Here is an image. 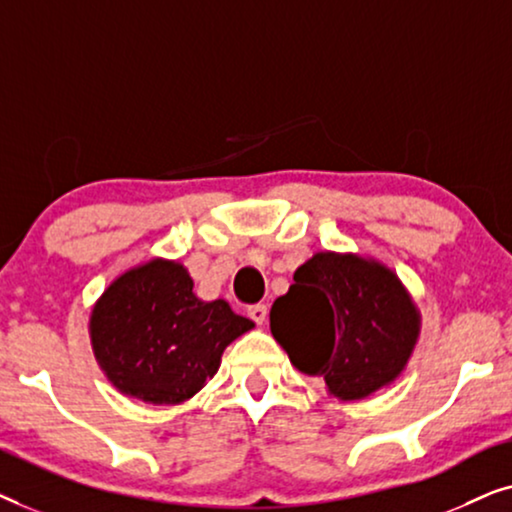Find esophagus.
<instances>
[{"label":"esophagus","instance_id":"esophagus-1","mask_svg":"<svg viewBox=\"0 0 512 512\" xmlns=\"http://www.w3.org/2000/svg\"><path fill=\"white\" fill-rule=\"evenodd\" d=\"M249 319H254L256 324H265V319H268V305L263 303H256V305H249Z\"/></svg>","mask_w":512,"mask_h":512}]
</instances>
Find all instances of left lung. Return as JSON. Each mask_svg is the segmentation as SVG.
<instances>
[{
  "label": "left lung",
  "mask_w": 512,
  "mask_h": 512,
  "mask_svg": "<svg viewBox=\"0 0 512 512\" xmlns=\"http://www.w3.org/2000/svg\"><path fill=\"white\" fill-rule=\"evenodd\" d=\"M270 331L300 373L324 377L340 401H359L408 366L419 312L387 265L319 251L275 300Z\"/></svg>",
  "instance_id": "left-lung-1"
}]
</instances>
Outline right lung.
<instances>
[{"label":"right lung","mask_w":512,"mask_h":512,"mask_svg":"<svg viewBox=\"0 0 512 512\" xmlns=\"http://www.w3.org/2000/svg\"><path fill=\"white\" fill-rule=\"evenodd\" d=\"M254 321L226 300L205 303L177 261L153 258L109 284L90 314V342L109 382L125 396L177 405L198 394L230 342Z\"/></svg>","instance_id":"1"}]
</instances>
